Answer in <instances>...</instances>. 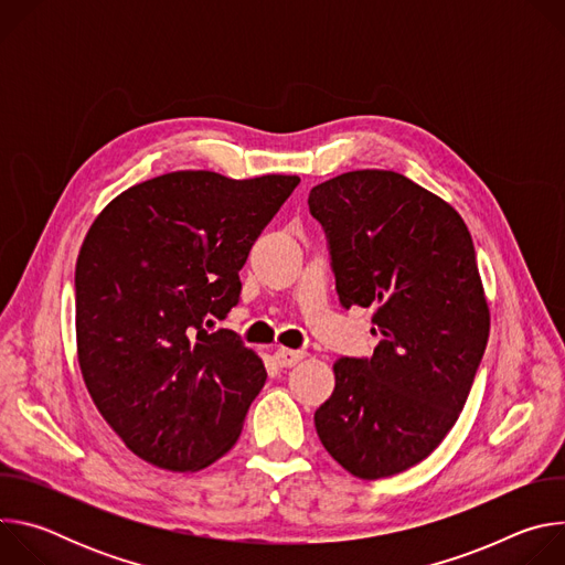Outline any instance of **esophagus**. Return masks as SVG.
I'll return each instance as SVG.
<instances>
[{"label":"esophagus","mask_w":565,"mask_h":565,"mask_svg":"<svg viewBox=\"0 0 565 565\" xmlns=\"http://www.w3.org/2000/svg\"><path fill=\"white\" fill-rule=\"evenodd\" d=\"M301 360H303V351H292V349H277L275 351V362L281 369H290V366H295Z\"/></svg>","instance_id":"obj_1"}]
</instances>
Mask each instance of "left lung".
Segmentation results:
<instances>
[{
    "label": "left lung",
    "mask_w": 565,
    "mask_h": 565,
    "mask_svg": "<svg viewBox=\"0 0 565 565\" xmlns=\"http://www.w3.org/2000/svg\"><path fill=\"white\" fill-rule=\"evenodd\" d=\"M344 308H375L371 360L333 364L315 412L324 449L353 476L386 478L425 460L456 425L490 338L471 234L440 196L397 172L358 170L319 183Z\"/></svg>",
    "instance_id": "1"
}]
</instances>
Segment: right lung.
Wrapping results in <instances>:
<instances>
[{"label": "right lung", "mask_w": 565, "mask_h": 565, "mask_svg": "<svg viewBox=\"0 0 565 565\" xmlns=\"http://www.w3.org/2000/svg\"><path fill=\"white\" fill-rule=\"evenodd\" d=\"M299 177L183 170L118 194L75 264L77 364L107 425L142 460L199 471L227 454L266 382L227 329L250 248Z\"/></svg>", "instance_id": "add662e5"}]
</instances>
